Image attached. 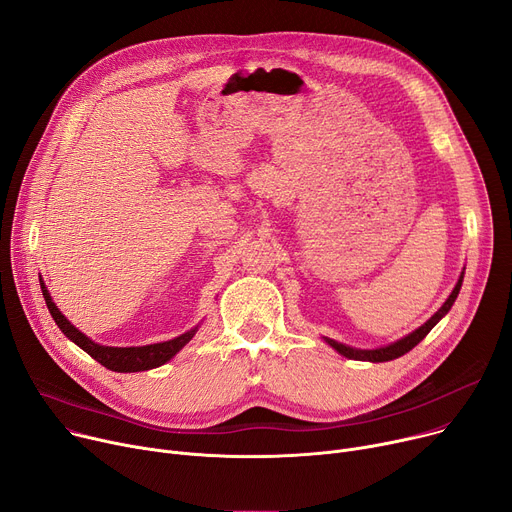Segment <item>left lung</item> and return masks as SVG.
Returning a JSON list of instances; mask_svg holds the SVG:
<instances>
[{
  "label": "left lung",
  "mask_w": 512,
  "mask_h": 512,
  "mask_svg": "<svg viewBox=\"0 0 512 512\" xmlns=\"http://www.w3.org/2000/svg\"><path fill=\"white\" fill-rule=\"evenodd\" d=\"M463 276H465V272L461 274L459 282H456V286L452 288L450 297L444 301V305H442L432 317H429L423 326H419L417 330H413V332L407 334L405 338H400V340H396V342H392V344H388V346H380V348H355V346L342 344V342H338V340H332V338H328V336H324V342H328L336 353H340V355L346 357V359L369 361V363H384V361L398 359V357H402L405 353H409L411 348H415L429 332H432V328L438 324V321L450 311V307L454 305L456 297H459V292H461Z\"/></svg>",
  "instance_id": "1"
}]
</instances>
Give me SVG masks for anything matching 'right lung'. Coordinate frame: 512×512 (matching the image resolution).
<instances>
[{
  "mask_svg": "<svg viewBox=\"0 0 512 512\" xmlns=\"http://www.w3.org/2000/svg\"><path fill=\"white\" fill-rule=\"evenodd\" d=\"M41 290H43V299L47 303V309H49L53 321L58 324V328L64 332V336L68 340H72L76 346L83 348V351L87 355H91L97 363H101L103 367L112 369V371H118V373L147 371V369L168 363L176 353H180L182 348L193 340V336L199 330V326H195L172 340L145 344V346H105V344L91 340L89 336H85L83 332L70 324V321L62 315V311L56 307V303H53L51 294L43 280H41Z\"/></svg>",
  "mask_w": 512,
  "mask_h": 512,
  "instance_id": "obj_1",
  "label": "right lung"
}]
</instances>
